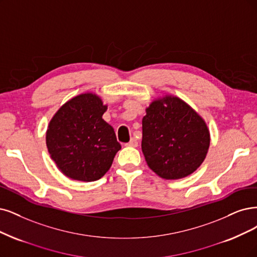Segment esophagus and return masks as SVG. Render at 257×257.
Listing matches in <instances>:
<instances>
[{
    "label": "esophagus",
    "instance_id": "34e87169",
    "mask_svg": "<svg viewBox=\"0 0 257 257\" xmlns=\"http://www.w3.org/2000/svg\"><path fill=\"white\" fill-rule=\"evenodd\" d=\"M128 147H138V141L136 139H131L129 143L126 144Z\"/></svg>",
    "mask_w": 257,
    "mask_h": 257
}]
</instances>
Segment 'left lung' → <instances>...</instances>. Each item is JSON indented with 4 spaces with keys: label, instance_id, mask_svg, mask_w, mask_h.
<instances>
[{
    "label": "left lung",
    "instance_id": "1",
    "mask_svg": "<svg viewBox=\"0 0 257 257\" xmlns=\"http://www.w3.org/2000/svg\"><path fill=\"white\" fill-rule=\"evenodd\" d=\"M142 125V151L159 177L182 179L203 163L210 147V130L183 99L170 94L155 98L146 108Z\"/></svg>",
    "mask_w": 257,
    "mask_h": 257
}]
</instances>
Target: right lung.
<instances>
[{
	"label": "right lung",
	"mask_w": 257,
	"mask_h": 257,
	"mask_svg": "<svg viewBox=\"0 0 257 257\" xmlns=\"http://www.w3.org/2000/svg\"><path fill=\"white\" fill-rule=\"evenodd\" d=\"M107 109L99 95L87 92L54 114L46 130V147L64 176L92 182L110 169L120 144L113 127L102 118Z\"/></svg>",
	"instance_id": "obj_1"
}]
</instances>
